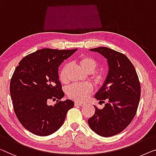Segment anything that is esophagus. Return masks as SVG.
Listing matches in <instances>:
<instances>
[{"label":"esophagus","instance_id":"1","mask_svg":"<svg viewBox=\"0 0 156 156\" xmlns=\"http://www.w3.org/2000/svg\"><path fill=\"white\" fill-rule=\"evenodd\" d=\"M75 106H83L84 104H83V102H75Z\"/></svg>","mask_w":156,"mask_h":156}]
</instances>
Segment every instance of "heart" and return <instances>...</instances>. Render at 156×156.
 <instances>
[{
    "label": "heart",
    "instance_id": "b5f03b06",
    "mask_svg": "<svg viewBox=\"0 0 156 156\" xmlns=\"http://www.w3.org/2000/svg\"><path fill=\"white\" fill-rule=\"evenodd\" d=\"M79 64L87 72V73H92L95 71L97 68V62L91 57L87 56H82L78 59ZM68 64H65L61 69L59 73V79L62 83L67 81L66 71ZM96 79H99L100 76H96ZM93 92V86L88 83H75L67 88L66 93L71 99L76 101H84L88 98Z\"/></svg>",
    "mask_w": 156,
    "mask_h": 156
}]
</instances>
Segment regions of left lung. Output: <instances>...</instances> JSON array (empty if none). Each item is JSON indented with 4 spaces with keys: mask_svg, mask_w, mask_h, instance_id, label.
Returning <instances> with one entry per match:
<instances>
[{
    "mask_svg": "<svg viewBox=\"0 0 156 156\" xmlns=\"http://www.w3.org/2000/svg\"><path fill=\"white\" fill-rule=\"evenodd\" d=\"M107 58L109 71L104 84L95 98L107 100L104 108L95 107L87 120L92 130L103 137L117 135L126 128L136 114L141 96L139 77L131 61L120 52L107 47L90 49Z\"/></svg>",
    "mask_w": 156,
    "mask_h": 156,
    "instance_id": "left-lung-1",
    "label": "left lung"
}]
</instances>
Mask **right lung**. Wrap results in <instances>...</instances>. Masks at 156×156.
Segmentation results:
<instances>
[{
    "instance_id": "add662e5",
    "label": "right lung",
    "mask_w": 156,
    "mask_h": 156,
    "mask_svg": "<svg viewBox=\"0 0 156 156\" xmlns=\"http://www.w3.org/2000/svg\"><path fill=\"white\" fill-rule=\"evenodd\" d=\"M77 50L41 49L24 57L17 66L10 84L13 108L21 124L34 134H52L73 107L72 100H60L64 93L58 66ZM56 99L54 106L47 105V101Z\"/></svg>"
}]
</instances>
